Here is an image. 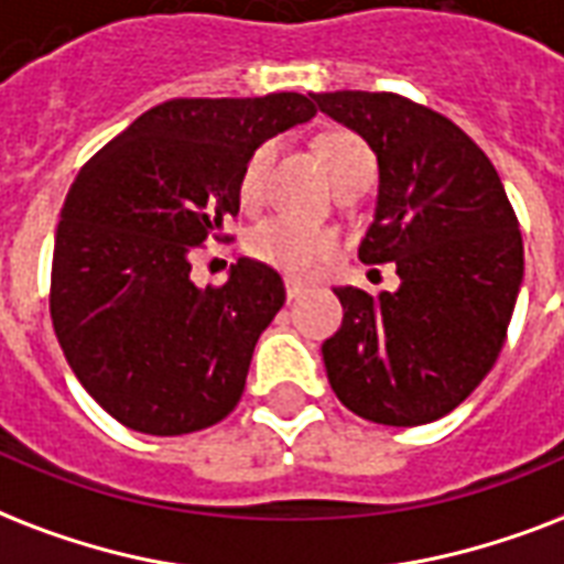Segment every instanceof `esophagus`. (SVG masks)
I'll return each instance as SVG.
<instances>
[{
  "instance_id": "1",
  "label": "esophagus",
  "mask_w": 564,
  "mask_h": 564,
  "mask_svg": "<svg viewBox=\"0 0 564 564\" xmlns=\"http://www.w3.org/2000/svg\"><path fill=\"white\" fill-rule=\"evenodd\" d=\"M305 291H308V285H303V282H296V279H285L288 300H296V296H303Z\"/></svg>"
}]
</instances>
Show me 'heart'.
<instances>
[{"label":"heart","instance_id":"heart-1","mask_svg":"<svg viewBox=\"0 0 564 564\" xmlns=\"http://www.w3.org/2000/svg\"><path fill=\"white\" fill-rule=\"evenodd\" d=\"M276 152V143L264 141L256 147L241 173V199L243 205H259L264 199V178H268L270 159ZM321 159L335 187L347 185L352 178L373 176L377 161L373 152L356 134H329L321 143ZM338 250V235L326 226L296 220L291 214H273L261 220L250 235V252L270 268L285 270L291 276H308L332 259Z\"/></svg>","mask_w":564,"mask_h":564}]
</instances>
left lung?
Returning <instances> with one entry per match:
<instances>
[{"instance_id":"8db88e82","label":"left lung","mask_w":564,"mask_h":564,"mask_svg":"<svg viewBox=\"0 0 564 564\" xmlns=\"http://www.w3.org/2000/svg\"><path fill=\"white\" fill-rule=\"evenodd\" d=\"M377 152V214L365 264L394 261L400 288H335L341 329L323 341L332 391L386 426L438 421L495 368L523 279L518 217L488 155L400 94H312Z\"/></svg>"}]
</instances>
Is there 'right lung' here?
<instances>
[{
  "instance_id": "right-lung-1",
  "label": "right lung",
  "mask_w": 564,
  "mask_h": 564,
  "mask_svg": "<svg viewBox=\"0 0 564 564\" xmlns=\"http://www.w3.org/2000/svg\"><path fill=\"white\" fill-rule=\"evenodd\" d=\"M303 94L167 99L108 141L61 208L50 314L67 365L115 421L185 435L232 412L252 350L285 303L276 270L241 259L196 288L191 259L241 208L256 147L305 123Z\"/></svg>"
}]
</instances>
